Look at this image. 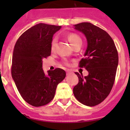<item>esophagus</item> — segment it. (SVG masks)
I'll use <instances>...</instances> for the list:
<instances>
[{
    "instance_id": "esophagus-1",
    "label": "esophagus",
    "mask_w": 130,
    "mask_h": 130,
    "mask_svg": "<svg viewBox=\"0 0 130 130\" xmlns=\"http://www.w3.org/2000/svg\"><path fill=\"white\" fill-rule=\"evenodd\" d=\"M70 73H71V72H70V70H67V75H69Z\"/></svg>"
}]
</instances>
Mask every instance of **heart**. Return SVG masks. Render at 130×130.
Instances as JSON below:
<instances>
[{"mask_svg":"<svg viewBox=\"0 0 130 130\" xmlns=\"http://www.w3.org/2000/svg\"><path fill=\"white\" fill-rule=\"evenodd\" d=\"M68 39H69V41L71 43L72 45L73 46H75L76 44H79V43H82V40L80 38L79 36H78L75 33H71L68 36ZM57 43V37H54L53 38V40L52 41V43H51V49L52 50H53L55 49L56 46V44ZM65 63L68 64L67 63L65 62Z\"/></svg>","mask_w":130,"mask_h":130,"instance_id":"1","label":"heart"}]
</instances>
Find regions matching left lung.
Wrapping results in <instances>:
<instances>
[{
    "label": "left lung",
    "instance_id": "obj_1",
    "mask_svg": "<svg viewBox=\"0 0 130 130\" xmlns=\"http://www.w3.org/2000/svg\"><path fill=\"white\" fill-rule=\"evenodd\" d=\"M86 36L87 42L85 58L80 67L88 71L87 76L75 72L78 83L73 92L76 99L87 106L100 104L107 98L115 82L118 65V54L115 43L107 32L90 23L73 25Z\"/></svg>",
    "mask_w": 130,
    "mask_h": 130
}]
</instances>
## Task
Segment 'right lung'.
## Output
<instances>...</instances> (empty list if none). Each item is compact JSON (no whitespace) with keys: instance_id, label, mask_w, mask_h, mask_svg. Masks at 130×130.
Returning a JSON list of instances; mask_svg holds the SVG:
<instances>
[{"instance_id":"1","label":"right lung","mask_w":130,"mask_h":130,"mask_svg":"<svg viewBox=\"0 0 130 130\" xmlns=\"http://www.w3.org/2000/svg\"><path fill=\"white\" fill-rule=\"evenodd\" d=\"M61 26L40 23L26 31L14 46L11 73L22 98L39 107L53 99L57 87L66 76L65 70L56 69L45 74L43 59L51 55L53 35Z\"/></svg>"}]
</instances>
